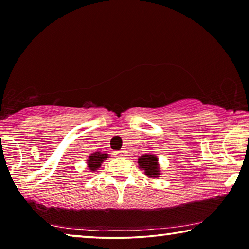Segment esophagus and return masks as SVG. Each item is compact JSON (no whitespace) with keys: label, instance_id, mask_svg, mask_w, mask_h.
Segmentation results:
<instances>
[{"label":"esophagus","instance_id":"34e87169","mask_svg":"<svg viewBox=\"0 0 249 249\" xmlns=\"http://www.w3.org/2000/svg\"><path fill=\"white\" fill-rule=\"evenodd\" d=\"M117 157H124L125 156V150H119V151L116 152Z\"/></svg>","mask_w":249,"mask_h":249}]
</instances>
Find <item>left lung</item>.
Returning <instances> with one entry per match:
<instances>
[{"instance_id":"left-lung-1","label":"left lung","mask_w":249,"mask_h":249,"mask_svg":"<svg viewBox=\"0 0 249 249\" xmlns=\"http://www.w3.org/2000/svg\"><path fill=\"white\" fill-rule=\"evenodd\" d=\"M140 169L145 171V174L150 178H157L160 175V170L158 165V159L153 154H144L138 160Z\"/></svg>"}]
</instances>
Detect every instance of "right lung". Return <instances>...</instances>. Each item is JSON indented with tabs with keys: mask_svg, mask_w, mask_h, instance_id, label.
Segmentation results:
<instances>
[{
	"mask_svg": "<svg viewBox=\"0 0 249 249\" xmlns=\"http://www.w3.org/2000/svg\"><path fill=\"white\" fill-rule=\"evenodd\" d=\"M107 158H108V154H103L100 152L92 153L87 160L89 169H90V171H95L98 168H100L101 163H103L104 160H106Z\"/></svg>",
	"mask_w": 249,
	"mask_h": 249,
	"instance_id": "add662e5",
	"label": "right lung"
}]
</instances>
